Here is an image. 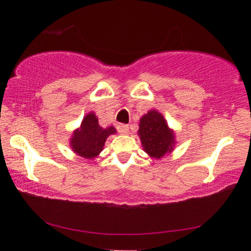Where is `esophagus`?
<instances>
[{"label":"esophagus","instance_id":"esophagus-1","mask_svg":"<svg viewBox=\"0 0 251 251\" xmlns=\"http://www.w3.org/2000/svg\"><path fill=\"white\" fill-rule=\"evenodd\" d=\"M118 131L120 133H128L129 132V126L128 125H125V123H121V125L118 126Z\"/></svg>","mask_w":251,"mask_h":251}]
</instances>
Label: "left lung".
Masks as SVG:
<instances>
[{
    "label": "left lung",
    "instance_id": "left-lung-1",
    "mask_svg": "<svg viewBox=\"0 0 251 251\" xmlns=\"http://www.w3.org/2000/svg\"><path fill=\"white\" fill-rule=\"evenodd\" d=\"M138 133L144 151L152 157L160 159L173 151L174 132L159 112L150 111L140 119Z\"/></svg>",
    "mask_w": 251,
    "mask_h": 251
}]
</instances>
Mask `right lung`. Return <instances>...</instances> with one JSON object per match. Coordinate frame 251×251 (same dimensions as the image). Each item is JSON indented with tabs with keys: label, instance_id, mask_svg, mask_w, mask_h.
<instances>
[{
	"label": "right lung",
	"instance_id": "1",
	"mask_svg": "<svg viewBox=\"0 0 251 251\" xmlns=\"http://www.w3.org/2000/svg\"><path fill=\"white\" fill-rule=\"evenodd\" d=\"M115 132L113 126L101 128L97 116L90 113L83 119L80 129L74 131L71 146L75 153L84 159H94L102 151L107 137Z\"/></svg>",
	"mask_w": 251,
	"mask_h": 251
}]
</instances>
